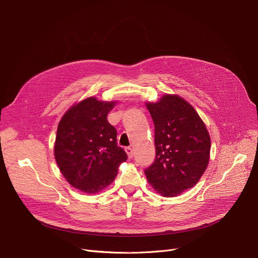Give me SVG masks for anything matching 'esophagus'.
Instances as JSON below:
<instances>
[{"label": "esophagus", "instance_id": "1", "mask_svg": "<svg viewBox=\"0 0 258 258\" xmlns=\"http://www.w3.org/2000/svg\"><path fill=\"white\" fill-rule=\"evenodd\" d=\"M125 152H126L128 158H132V157L134 156V150H133L132 147H126V148H125Z\"/></svg>", "mask_w": 258, "mask_h": 258}]
</instances>
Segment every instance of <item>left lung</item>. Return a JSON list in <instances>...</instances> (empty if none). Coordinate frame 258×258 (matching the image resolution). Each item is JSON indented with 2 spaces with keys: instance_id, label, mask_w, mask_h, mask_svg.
Masks as SVG:
<instances>
[{
  "instance_id": "left-lung-1",
  "label": "left lung",
  "mask_w": 258,
  "mask_h": 258,
  "mask_svg": "<svg viewBox=\"0 0 258 258\" xmlns=\"http://www.w3.org/2000/svg\"><path fill=\"white\" fill-rule=\"evenodd\" d=\"M146 106L154 122L156 155L144 171L157 193L174 197L194 187L204 173L210 137L196 110L177 95Z\"/></svg>"
}]
</instances>
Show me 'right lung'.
I'll return each instance as SVG.
<instances>
[{
	"label": "right lung",
	"instance_id": "add662e5",
	"mask_svg": "<svg viewBox=\"0 0 258 258\" xmlns=\"http://www.w3.org/2000/svg\"><path fill=\"white\" fill-rule=\"evenodd\" d=\"M115 103L87 98L69 108L58 124L56 162L70 185L87 194L108 187L127 159L117 146L115 127L107 120Z\"/></svg>",
	"mask_w": 258,
	"mask_h": 258
}]
</instances>
